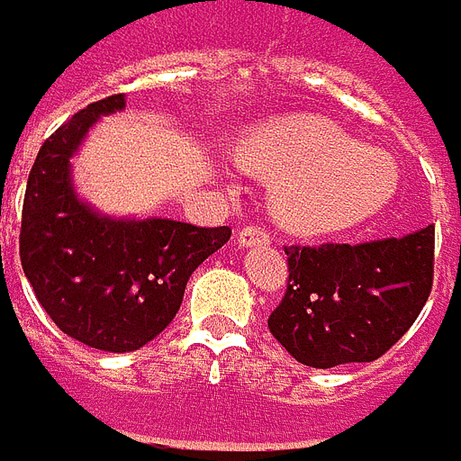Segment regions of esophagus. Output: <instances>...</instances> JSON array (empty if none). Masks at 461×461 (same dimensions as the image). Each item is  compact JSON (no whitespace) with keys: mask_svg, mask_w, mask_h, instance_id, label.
Instances as JSON below:
<instances>
[{"mask_svg":"<svg viewBox=\"0 0 461 461\" xmlns=\"http://www.w3.org/2000/svg\"><path fill=\"white\" fill-rule=\"evenodd\" d=\"M269 240V230L264 225H243L239 230L240 246H257V243H267Z\"/></svg>","mask_w":461,"mask_h":461,"instance_id":"esophagus-1","label":"esophagus"}]
</instances>
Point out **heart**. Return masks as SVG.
I'll return each instance as SVG.
<instances>
[{"mask_svg":"<svg viewBox=\"0 0 461 461\" xmlns=\"http://www.w3.org/2000/svg\"><path fill=\"white\" fill-rule=\"evenodd\" d=\"M249 167L285 176L279 210L303 230H339L375 215L395 194L398 167L339 125L300 117L243 143Z\"/></svg>","mask_w":461,"mask_h":461,"instance_id":"heart-1","label":"heart"}]
</instances>
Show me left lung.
Returning a JSON list of instances; mask_svg holds the SVG:
<instances>
[{"label": "left lung", "mask_w": 461, "mask_h": 461, "mask_svg": "<svg viewBox=\"0 0 461 461\" xmlns=\"http://www.w3.org/2000/svg\"><path fill=\"white\" fill-rule=\"evenodd\" d=\"M269 330L305 366L375 362L416 323L434 285V225L402 239L285 246Z\"/></svg>", "instance_id": "left-lung-1"}]
</instances>
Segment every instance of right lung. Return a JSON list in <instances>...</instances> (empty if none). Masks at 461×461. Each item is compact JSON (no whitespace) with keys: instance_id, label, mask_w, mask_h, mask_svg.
Returning <instances> with one entry per match:
<instances>
[{"instance_id":"right-lung-1","label":"right lung","mask_w":461,"mask_h":461,"mask_svg":"<svg viewBox=\"0 0 461 461\" xmlns=\"http://www.w3.org/2000/svg\"><path fill=\"white\" fill-rule=\"evenodd\" d=\"M122 95L92 102L50 135L30 168L20 261L38 303L66 336L99 351H135L174 321L192 272L230 239V228L113 221L79 203L71 156Z\"/></svg>"}]
</instances>
